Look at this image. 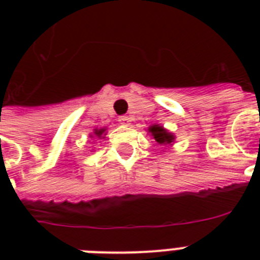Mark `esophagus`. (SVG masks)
Instances as JSON below:
<instances>
[{"label": "esophagus", "instance_id": "34e87169", "mask_svg": "<svg viewBox=\"0 0 260 260\" xmlns=\"http://www.w3.org/2000/svg\"><path fill=\"white\" fill-rule=\"evenodd\" d=\"M118 122H120L121 125L128 126L131 125V118L128 117V116H120V117H118Z\"/></svg>", "mask_w": 260, "mask_h": 260}]
</instances>
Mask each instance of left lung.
Segmentation results:
<instances>
[{
    "mask_svg": "<svg viewBox=\"0 0 260 260\" xmlns=\"http://www.w3.org/2000/svg\"><path fill=\"white\" fill-rule=\"evenodd\" d=\"M147 132L152 136L155 143L159 144V146H173L174 140H175V135L169 132L165 126L159 125V124L150 125L148 126V129H147Z\"/></svg>",
    "mask_w": 260,
    "mask_h": 260,
    "instance_id": "1",
    "label": "left lung"
}]
</instances>
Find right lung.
<instances>
[{"label": "right lung", "mask_w": 260, "mask_h": 260, "mask_svg": "<svg viewBox=\"0 0 260 260\" xmlns=\"http://www.w3.org/2000/svg\"><path fill=\"white\" fill-rule=\"evenodd\" d=\"M105 132H106V128H100V129L97 128V129H94L93 134L97 139H104V136L106 135ZM90 138H94V137L92 136V135H90Z\"/></svg>", "instance_id": "1"}]
</instances>
